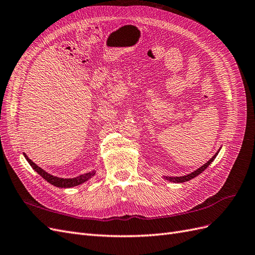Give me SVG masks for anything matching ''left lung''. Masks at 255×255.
I'll list each match as a JSON object with an SVG mask.
<instances>
[{
  "mask_svg": "<svg viewBox=\"0 0 255 255\" xmlns=\"http://www.w3.org/2000/svg\"><path fill=\"white\" fill-rule=\"evenodd\" d=\"M217 154H218V152L216 153L215 155H214L210 160H208L206 164H204L202 167H200L199 169H197V170L194 171V172H191V173H189V174H187V175H184V176H175V177H174V176H173V177H171V176H166L165 179L168 180V181H170V182H173V183H183V182H186V181H189V180H191V179H194V177H196L197 175H199L202 171H204L205 169L212 164V161L216 158V156H217Z\"/></svg>",
  "mask_w": 255,
  "mask_h": 255,
  "instance_id": "8db88e82",
  "label": "left lung"
}]
</instances>
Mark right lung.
I'll return each instance as SVG.
<instances>
[{
	"label": "right lung",
	"instance_id": "add662e5",
	"mask_svg": "<svg viewBox=\"0 0 255 255\" xmlns=\"http://www.w3.org/2000/svg\"><path fill=\"white\" fill-rule=\"evenodd\" d=\"M24 156L26 158V160L28 161V164L32 166V168L34 169V170L38 173L40 174L43 179L45 181H48L50 184L54 185V186L56 187H61V188H69V187H73V186H78V185L80 184H83L84 182H86L87 180H89L91 176H94L96 174V171H91V172H88V173H85V174H82L78 177H74V179H61V177H57V176H54V175H51L49 174L48 172H45L43 169H41L40 167H38L35 163H33L32 160H30L25 154Z\"/></svg>",
	"mask_w": 255,
	"mask_h": 255
}]
</instances>
